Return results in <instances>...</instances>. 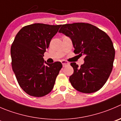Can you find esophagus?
<instances>
[{"instance_id": "34e87169", "label": "esophagus", "mask_w": 121, "mask_h": 121, "mask_svg": "<svg viewBox=\"0 0 121 121\" xmlns=\"http://www.w3.org/2000/svg\"><path fill=\"white\" fill-rule=\"evenodd\" d=\"M61 63H62V65H63V66H64H64H66V65H69V63L67 61H66V60H62Z\"/></svg>"}]
</instances>
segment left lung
I'll return each mask as SVG.
<instances>
[{
    "label": "left lung",
    "mask_w": 121,
    "mask_h": 121,
    "mask_svg": "<svg viewBox=\"0 0 121 121\" xmlns=\"http://www.w3.org/2000/svg\"><path fill=\"white\" fill-rule=\"evenodd\" d=\"M59 33L71 38L75 53L84 56L81 66L71 63L73 73L69 81L72 87L83 93L99 90L113 68L115 51L109 35L96 26L83 22L64 24Z\"/></svg>",
    "instance_id": "1"
}]
</instances>
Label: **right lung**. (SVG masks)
<instances>
[{"label": "right lung", "mask_w": 121, "mask_h": 121, "mask_svg": "<svg viewBox=\"0 0 121 121\" xmlns=\"http://www.w3.org/2000/svg\"><path fill=\"white\" fill-rule=\"evenodd\" d=\"M60 26L40 23L27 25L12 43V69L19 86L30 96L39 97L49 94L62 68L61 62L48 64L43 57Z\"/></svg>", "instance_id": "1"}]
</instances>
